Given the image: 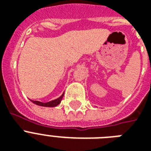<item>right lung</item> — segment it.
I'll return each mask as SVG.
<instances>
[{"label": "right lung", "mask_w": 151, "mask_h": 151, "mask_svg": "<svg viewBox=\"0 0 151 151\" xmlns=\"http://www.w3.org/2000/svg\"><path fill=\"white\" fill-rule=\"evenodd\" d=\"M63 95H62L61 96H59V98L54 99V100L49 101V102H47V103H42V102H40V101H34L31 100L32 103H34V104L38 106H46V107H54V106H56L57 105H59V103H61V100L63 97Z\"/></svg>", "instance_id": "1"}]
</instances>
